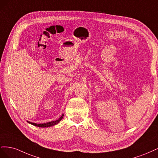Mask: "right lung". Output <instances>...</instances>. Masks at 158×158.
Segmentation results:
<instances>
[{
	"label": "right lung",
	"instance_id": "add662e5",
	"mask_svg": "<svg viewBox=\"0 0 158 158\" xmlns=\"http://www.w3.org/2000/svg\"><path fill=\"white\" fill-rule=\"evenodd\" d=\"M63 116L64 114H63L61 115V117L57 119L56 121H51V122H47V123H41V124H37V123H31V122H30V121H27L28 123H29L30 124H31V125H34V126H36V127H42V128H45V127H52V126H54L55 125H57L62 119H63Z\"/></svg>",
	"mask_w": 158,
	"mask_h": 158
}]
</instances>
